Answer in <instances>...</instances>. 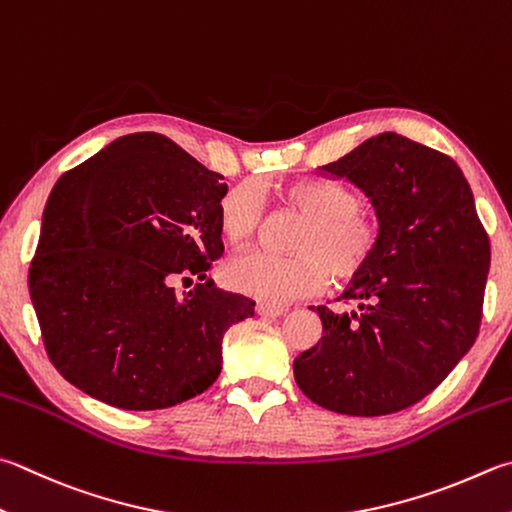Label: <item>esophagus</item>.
<instances>
[{"instance_id":"1","label":"esophagus","mask_w":512,"mask_h":512,"mask_svg":"<svg viewBox=\"0 0 512 512\" xmlns=\"http://www.w3.org/2000/svg\"><path fill=\"white\" fill-rule=\"evenodd\" d=\"M287 312V307H272V305H258L256 307V314L263 316V318H276V316H283Z\"/></svg>"}]
</instances>
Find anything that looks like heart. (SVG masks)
Returning a JSON list of instances; mask_svg holds the SVG:
<instances>
[{
    "instance_id": "b5f03b06",
    "label": "heart",
    "mask_w": 512,
    "mask_h": 512,
    "mask_svg": "<svg viewBox=\"0 0 512 512\" xmlns=\"http://www.w3.org/2000/svg\"><path fill=\"white\" fill-rule=\"evenodd\" d=\"M287 209L305 216L298 227L294 256L247 252L223 267V281L234 292L265 305H283L292 298L314 294L336 281H350L372 263L381 247V223L359 207V194L347 185L325 178H301L278 189ZM263 205L249 185L229 189L218 205V223L227 243L243 245L252 238Z\"/></svg>"
}]
</instances>
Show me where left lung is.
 Listing matches in <instances>:
<instances>
[{"label":"left lung","mask_w":512,"mask_h":512,"mask_svg":"<svg viewBox=\"0 0 512 512\" xmlns=\"http://www.w3.org/2000/svg\"><path fill=\"white\" fill-rule=\"evenodd\" d=\"M372 200L381 247L332 312L321 339L294 359L298 388L352 417L406 410L446 379L475 343L490 240L459 165L399 133H381L330 165Z\"/></svg>","instance_id":"8db88e82"}]
</instances>
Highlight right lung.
<instances>
[{
	"label": "right lung",
	"instance_id": "add662e5",
	"mask_svg": "<svg viewBox=\"0 0 512 512\" xmlns=\"http://www.w3.org/2000/svg\"><path fill=\"white\" fill-rule=\"evenodd\" d=\"M223 176L160 133H131L55 182L28 269L51 363L89 397L162 410L205 392L254 301L207 272L225 247ZM197 285L178 295L176 280Z\"/></svg>",
	"mask_w": 512,
	"mask_h": 512
}]
</instances>
